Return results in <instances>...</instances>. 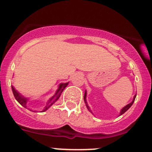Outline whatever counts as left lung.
Returning <instances> with one entry per match:
<instances>
[{"instance_id":"obj_1","label":"left lung","mask_w":152,"mask_h":152,"mask_svg":"<svg viewBox=\"0 0 152 152\" xmlns=\"http://www.w3.org/2000/svg\"><path fill=\"white\" fill-rule=\"evenodd\" d=\"M135 96H136V95H135V96H134V98H133V100H132V101L131 103H129L128 105H126V107H123V108L122 109L121 112H120V115H122V114H123V113H124L125 112H126V111L128 110L129 109L130 107H131V106L132 105V104H133L134 101H135ZM84 102H85V103H86V107H87V108H88V110H90V108H89V107H88V104H87V101H86V92H85V94H84ZM90 111H91V110H90Z\"/></svg>"}]
</instances>
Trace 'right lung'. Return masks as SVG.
<instances>
[{"label":"right lung","mask_w":152,"mask_h":152,"mask_svg":"<svg viewBox=\"0 0 152 152\" xmlns=\"http://www.w3.org/2000/svg\"><path fill=\"white\" fill-rule=\"evenodd\" d=\"M68 84V83H65V84H61L59 85V88H58V91H56V94L54 95V96H52V98H51L50 100H49V102L47 103L46 106L45 107V108L43 109V110H42V112H44V111L47 110L49 108V107H51V106L53 104V103H55V102L56 101V100L58 99V98L60 97V96H61V93H62V91H64V89L67 87V85ZM12 88V91H13V96H14V97H15L16 100H17V101L19 102V103L20 104H21V105L23 106V107H26V102H27V99L25 97H23V96H22V95H20V94H19L18 92H17V91H16L15 89H14V88H13V86L11 87Z\"/></svg>","instance_id":"add662e5"}]
</instances>
